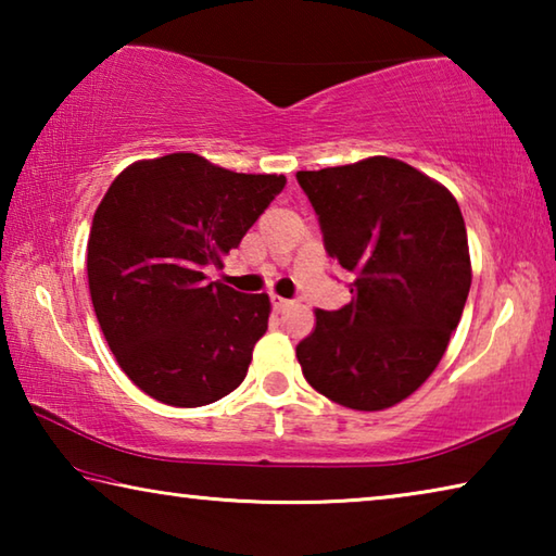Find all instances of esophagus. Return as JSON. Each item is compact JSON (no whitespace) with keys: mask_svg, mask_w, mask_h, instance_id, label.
<instances>
[{"mask_svg":"<svg viewBox=\"0 0 556 556\" xmlns=\"http://www.w3.org/2000/svg\"><path fill=\"white\" fill-rule=\"evenodd\" d=\"M271 306H275L277 312H287V308L291 306V301L289 299H281L277 294H271Z\"/></svg>","mask_w":556,"mask_h":556,"instance_id":"1","label":"esophagus"}]
</instances>
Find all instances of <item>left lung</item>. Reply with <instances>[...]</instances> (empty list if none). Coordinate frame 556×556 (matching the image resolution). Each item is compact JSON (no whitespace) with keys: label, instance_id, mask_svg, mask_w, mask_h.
I'll use <instances>...</instances> for the list:
<instances>
[{"label":"left lung","instance_id":"obj_1","mask_svg":"<svg viewBox=\"0 0 556 556\" xmlns=\"http://www.w3.org/2000/svg\"><path fill=\"white\" fill-rule=\"evenodd\" d=\"M326 252L353 271L351 304L316 308L296 345L306 382L336 404L407 400L446 353L470 289L464 215L437 178L390 156L299 172Z\"/></svg>","mask_w":556,"mask_h":556}]
</instances>
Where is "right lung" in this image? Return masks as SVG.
<instances>
[{"label":"right lung","instance_id":"right-lung-1","mask_svg":"<svg viewBox=\"0 0 556 556\" xmlns=\"http://www.w3.org/2000/svg\"><path fill=\"white\" fill-rule=\"evenodd\" d=\"M287 178L238 174L176 152L129 164L100 201L88 285L102 336L127 378L156 402L203 407L248 375L267 331V294L205 281Z\"/></svg>","mask_w":556,"mask_h":556}]
</instances>
